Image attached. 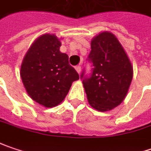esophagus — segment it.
<instances>
[{
	"mask_svg": "<svg viewBox=\"0 0 151 151\" xmlns=\"http://www.w3.org/2000/svg\"><path fill=\"white\" fill-rule=\"evenodd\" d=\"M76 70L77 71L78 74H80L81 71V65H77V66L76 67Z\"/></svg>",
	"mask_w": 151,
	"mask_h": 151,
	"instance_id": "esophagus-1",
	"label": "esophagus"
}]
</instances>
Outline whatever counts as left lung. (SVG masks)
<instances>
[{
  "instance_id": "1",
  "label": "left lung",
  "mask_w": 151,
  "mask_h": 151,
  "mask_svg": "<svg viewBox=\"0 0 151 151\" xmlns=\"http://www.w3.org/2000/svg\"><path fill=\"white\" fill-rule=\"evenodd\" d=\"M88 61L93 63L89 77L82 72L83 87L90 105L108 111L124 100L132 82L133 70L124 48L116 35L104 31L91 42Z\"/></svg>"
}]
</instances>
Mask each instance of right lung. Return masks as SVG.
Listing matches in <instances>:
<instances>
[{
	"label": "right lung",
	"mask_w": 151,
	"mask_h": 151,
	"mask_svg": "<svg viewBox=\"0 0 151 151\" xmlns=\"http://www.w3.org/2000/svg\"><path fill=\"white\" fill-rule=\"evenodd\" d=\"M61 42L55 35L44 34L30 46L20 69L29 96L47 108L58 105L68 94L79 75L59 51Z\"/></svg>",
	"instance_id": "1"
}]
</instances>
